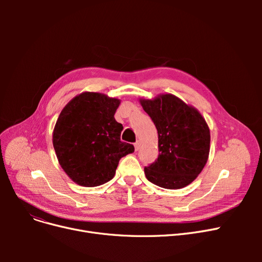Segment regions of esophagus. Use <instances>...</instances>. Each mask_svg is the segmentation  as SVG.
I'll use <instances>...</instances> for the list:
<instances>
[{"mask_svg":"<svg viewBox=\"0 0 262 262\" xmlns=\"http://www.w3.org/2000/svg\"><path fill=\"white\" fill-rule=\"evenodd\" d=\"M134 145H135V149L138 150V149L140 148V145H141V144H140V141H137Z\"/></svg>","mask_w":262,"mask_h":262,"instance_id":"34e87169","label":"esophagus"}]
</instances>
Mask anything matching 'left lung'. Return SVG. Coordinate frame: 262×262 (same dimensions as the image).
Returning a JSON list of instances; mask_svg holds the SVG:
<instances>
[{
	"instance_id": "1",
	"label": "left lung",
	"mask_w": 262,
	"mask_h": 262,
	"mask_svg": "<svg viewBox=\"0 0 262 262\" xmlns=\"http://www.w3.org/2000/svg\"><path fill=\"white\" fill-rule=\"evenodd\" d=\"M158 133V158L144 168L147 180L161 188L181 189L193 182L207 162L210 133L193 107L172 94L140 101Z\"/></svg>"
}]
</instances>
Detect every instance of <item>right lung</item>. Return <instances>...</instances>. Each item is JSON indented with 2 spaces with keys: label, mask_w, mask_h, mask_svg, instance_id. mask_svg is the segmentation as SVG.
Instances as JSON below:
<instances>
[{
  "label": "right lung",
  "mask_w": 262,
  "mask_h": 262,
  "mask_svg": "<svg viewBox=\"0 0 262 262\" xmlns=\"http://www.w3.org/2000/svg\"><path fill=\"white\" fill-rule=\"evenodd\" d=\"M120 105L105 94L84 92L69 102L57 119L53 145L61 168L71 180L96 187L113 180L120 159L133 153L121 141L122 124L115 119Z\"/></svg>",
  "instance_id": "add662e5"
}]
</instances>
